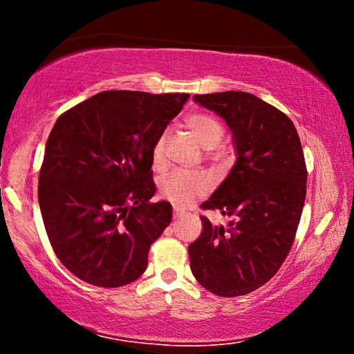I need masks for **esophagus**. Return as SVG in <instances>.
<instances>
[{
  "label": "esophagus",
  "instance_id": "34e87169",
  "mask_svg": "<svg viewBox=\"0 0 354 354\" xmlns=\"http://www.w3.org/2000/svg\"><path fill=\"white\" fill-rule=\"evenodd\" d=\"M183 214H184V211H181V209H178V207L173 209V218H179V217H183Z\"/></svg>",
  "mask_w": 354,
  "mask_h": 354
}]
</instances>
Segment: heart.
Segmentation results:
<instances>
[{
  "instance_id": "heart-1",
  "label": "heart",
  "mask_w": 354,
  "mask_h": 354,
  "mask_svg": "<svg viewBox=\"0 0 354 354\" xmlns=\"http://www.w3.org/2000/svg\"><path fill=\"white\" fill-rule=\"evenodd\" d=\"M185 127H187L195 139L201 143L206 149H212L218 145L225 136V127L217 117L211 113L196 112L185 118ZM167 147V133L160 134L153 145V162L154 165L164 164ZM209 190V181L201 175L194 173L176 171L167 176L160 184V194L167 200L175 203L178 206H185L198 196L206 195Z\"/></svg>"
}]
</instances>
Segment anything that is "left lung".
Instances as JSON below:
<instances>
[{"instance_id":"8db88e82","label":"left lung","mask_w":354,"mask_h":354,"mask_svg":"<svg viewBox=\"0 0 354 354\" xmlns=\"http://www.w3.org/2000/svg\"><path fill=\"white\" fill-rule=\"evenodd\" d=\"M225 120L236 162L201 205L236 221L214 226L189 245L195 279L218 297H239L267 283L289 254L306 198V164L292 120L247 92L194 95Z\"/></svg>"}]
</instances>
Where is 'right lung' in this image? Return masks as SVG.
<instances>
[{
    "label": "right lung",
    "mask_w": 354,
    "mask_h": 354,
    "mask_svg": "<svg viewBox=\"0 0 354 354\" xmlns=\"http://www.w3.org/2000/svg\"><path fill=\"white\" fill-rule=\"evenodd\" d=\"M189 93L111 91L64 112L46 140L39 205L48 239L68 270L120 287L147 270L148 251L171 221L156 194L153 145Z\"/></svg>",
    "instance_id": "add662e5"
}]
</instances>
